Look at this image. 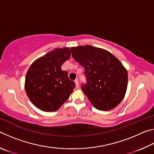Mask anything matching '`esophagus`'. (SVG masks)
Masks as SVG:
<instances>
[{
    "label": "esophagus",
    "mask_w": 154,
    "mask_h": 154,
    "mask_svg": "<svg viewBox=\"0 0 154 154\" xmlns=\"http://www.w3.org/2000/svg\"><path fill=\"white\" fill-rule=\"evenodd\" d=\"M75 85H76V88H79V82H78L77 79H75Z\"/></svg>",
    "instance_id": "34e87169"
}]
</instances>
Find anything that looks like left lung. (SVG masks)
I'll return each instance as SVG.
<instances>
[{
  "label": "left lung",
  "instance_id": "left-lung-1",
  "mask_svg": "<svg viewBox=\"0 0 154 154\" xmlns=\"http://www.w3.org/2000/svg\"><path fill=\"white\" fill-rule=\"evenodd\" d=\"M73 58L85 69L83 93L96 109L109 111L123 100L128 86V72L110 52L92 45L71 48Z\"/></svg>",
  "mask_w": 154,
  "mask_h": 154
}]
</instances>
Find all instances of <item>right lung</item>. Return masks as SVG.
Segmentation results:
<instances>
[{
  "instance_id": "right-lung-1",
  "label": "right lung",
  "mask_w": 154,
  "mask_h": 154,
  "mask_svg": "<svg viewBox=\"0 0 154 154\" xmlns=\"http://www.w3.org/2000/svg\"><path fill=\"white\" fill-rule=\"evenodd\" d=\"M71 56L69 48H56L36 59L28 69L25 90L34 105L43 111H55L69 99L75 87L61 66Z\"/></svg>"
}]
</instances>
